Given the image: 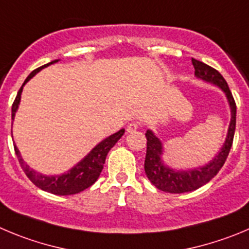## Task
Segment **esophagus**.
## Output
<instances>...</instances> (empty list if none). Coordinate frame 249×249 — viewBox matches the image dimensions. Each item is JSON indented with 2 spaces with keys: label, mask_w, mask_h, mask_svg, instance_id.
Returning <instances> with one entry per match:
<instances>
[{
  "label": "esophagus",
  "mask_w": 249,
  "mask_h": 249,
  "mask_svg": "<svg viewBox=\"0 0 249 249\" xmlns=\"http://www.w3.org/2000/svg\"><path fill=\"white\" fill-rule=\"evenodd\" d=\"M138 129H139L138 123H130V124L126 126L127 132H135Z\"/></svg>",
  "instance_id": "esophagus-1"
}]
</instances>
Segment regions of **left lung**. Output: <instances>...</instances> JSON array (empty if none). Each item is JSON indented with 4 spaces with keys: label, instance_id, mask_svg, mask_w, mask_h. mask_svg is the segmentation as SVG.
Listing matches in <instances>:
<instances>
[{
    "label": "left lung",
    "instance_id": "obj_1",
    "mask_svg": "<svg viewBox=\"0 0 249 249\" xmlns=\"http://www.w3.org/2000/svg\"><path fill=\"white\" fill-rule=\"evenodd\" d=\"M192 64L195 70V77L219 87L225 93L227 102H229L230 111H231V120H230L224 145L221 146L219 152L213 156V159L203 166L187 169H177L169 167L163 160L162 141L155 135L152 130H146L145 135L147 139V150H146L145 159L146 176L150 182L160 190L166 193H174V194L193 192V190L198 189L210 182L216 174L219 173L229 156L232 141H233L234 129H236V103H234L232 93L225 78L222 77L219 71H216L215 69L199 61V60L192 59Z\"/></svg>",
    "mask_w": 249,
    "mask_h": 249
}]
</instances>
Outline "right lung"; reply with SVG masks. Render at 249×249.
<instances>
[{"label": "right lung", "mask_w": 249, "mask_h": 249, "mask_svg": "<svg viewBox=\"0 0 249 249\" xmlns=\"http://www.w3.org/2000/svg\"><path fill=\"white\" fill-rule=\"evenodd\" d=\"M60 60H54V61L49 62V64L44 65V66L38 67L36 70H34L27 78H25L24 83L22 85L20 89L18 90V94L16 97L15 102H13L12 106V120H15L16 113L18 110V107L20 103V96H22V90L24 87L25 83L30 80L32 77L38 73L39 71L44 69V67H48L49 65L56 64ZM125 130L122 129L118 132L113 134V135L108 136L104 140H102L98 145H96L92 150L88 152V155H86L82 160H81L78 163H76L75 166L70 168L67 172H64L61 174H56V176H48V174H43L40 172L36 171L34 168L29 167L27 164V162L23 160L22 155H20L19 150L16 146L15 143V151L16 155L18 157V161H19L20 167L23 168L24 173L27 174V177L29 178L34 184L38 188H40L41 190H45V192L51 193V194L55 195H72L77 194V193L82 192V190L87 189L88 187L93 184L98 179L99 174H101L102 169H103V164L106 162L107 155L110 151V148L113 147L115 143L118 142L120 138L124 135Z\"/></svg>", "instance_id": "add662e5"}]
</instances>
